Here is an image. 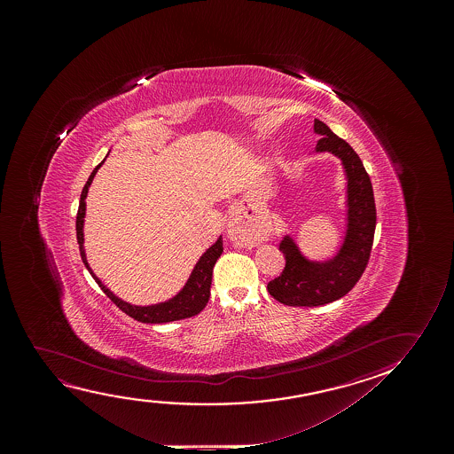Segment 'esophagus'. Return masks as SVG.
I'll use <instances>...</instances> for the list:
<instances>
[{"instance_id":"1","label":"esophagus","mask_w":454,"mask_h":454,"mask_svg":"<svg viewBox=\"0 0 454 454\" xmlns=\"http://www.w3.org/2000/svg\"><path fill=\"white\" fill-rule=\"evenodd\" d=\"M242 226H248V228H254V223L253 222H243L242 218L237 217V214H232V217L230 218V222H228V228H230V232H239Z\"/></svg>"}]
</instances>
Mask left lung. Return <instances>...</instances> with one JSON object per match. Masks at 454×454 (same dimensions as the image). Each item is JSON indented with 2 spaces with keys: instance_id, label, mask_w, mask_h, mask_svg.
<instances>
[{
  "instance_id": "obj_1",
  "label": "left lung",
  "mask_w": 454,
  "mask_h": 454,
  "mask_svg": "<svg viewBox=\"0 0 454 454\" xmlns=\"http://www.w3.org/2000/svg\"><path fill=\"white\" fill-rule=\"evenodd\" d=\"M313 129L323 137L315 152H330L341 160L348 180V224L341 248L329 261H310L292 237L282 239L279 249L286 255V268L268 282V293L292 307H317L348 294L366 270L377 223L372 183L360 156L323 121L315 119Z\"/></svg>"
}]
</instances>
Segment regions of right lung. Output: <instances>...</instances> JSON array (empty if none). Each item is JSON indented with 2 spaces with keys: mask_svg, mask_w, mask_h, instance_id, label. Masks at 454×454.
<instances>
[{
  "mask_svg": "<svg viewBox=\"0 0 454 454\" xmlns=\"http://www.w3.org/2000/svg\"><path fill=\"white\" fill-rule=\"evenodd\" d=\"M104 161L100 162L99 166H96L81 193V203H79V211H77V218H75V231H77V243H79L82 262L85 263V267H87L90 274L93 276V279L98 282V286L102 288V292L106 293V296L112 299L113 302L118 305L121 310L127 313L133 319H137L139 323H170V321H178V319L199 315L200 311L205 309L207 301H209V296H211L212 270H214V265H215L220 254L223 253L222 236L218 237L217 242L214 243L211 248L206 249L205 254L200 257V261L197 262V265L193 267L192 273L187 279L186 286H183L180 292L175 294L174 298L168 299L166 302H160V304L144 305L143 307V305H133L125 302L122 299L118 298L116 294H113V292H110L100 282L99 278L93 273V270L88 265L87 254H85V248H83V218H85V207H87L85 199H87L88 189L93 183L94 175L98 174V170L104 164Z\"/></svg>",
  "mask_w": 454,
  "mask_h": 454,
  "instance_id": "add662e5",
  "label": "right lung"
}]
</instances>
